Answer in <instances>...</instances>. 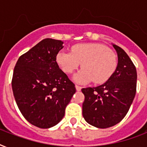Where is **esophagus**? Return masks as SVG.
<instances>
[{
	"label": "esophagus",
	"mask_w": 147,
	"mask_h": 147,
	"mask_svg": "<svg viewBox=\"0 0 147 147\" xmlns=\"http://www.w3.org/2000/svg\"><path fill=\"white\" fill-rule=\"evenodd\" d=\"M76 88L77 91H81V89H82V87L81 86H79V85H76Z\"/></svg>",
	"instance_id": "1"
}]
</instances>
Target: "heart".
I'll use <instances>...</instances> for the list:
<instances>
[{"instance_id":"b5f03b06","label":"heart","mask_w":147,"mask_h":147,"mask_svg":"<svg viewBox=\"0 0 147 147\" xmlns=\"http://www.w3.org/2000/svg\"><path fill=\"white\" fill-rule=\"evenodd\" d=\"M71 53L60 51L56 55V62L66 74H72L82 63L81 70L75 76L79 83L95 84L107 82L117 67L115 53L100 43H82L71 47Z\"/></svg>"}]
</instances>
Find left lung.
Segmentation results:
<instances>
[{"mask_svg": "<svg viewBox=\"0 0 147 147\" xmlns=\"http://www.w3.org/2000/svg\"><path fill=\"white\" fill-rule=\"evenodd\" d=\"M118 63L113 75L101 85L85 88L83 117L91 125L107 128L121 122L132 104L137 92V69L125 51L117 45Z\"/></svg>", "mask_w": 147, "mask_h": 147, "instance_id": "1", "label": "left lung"}]
</instances>
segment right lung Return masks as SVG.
<instances>
[{
	"label": "right lung",
	"instance_id": "obj_1",
	"mask_svg": "<svg viewBox=\"0 0 147 147\" xmlns=\"http://www.w3.org/2000/svg\"><path fill=\"white\" fill-rule=\"evenodd\" d=\"M62 44L44 39L20 55L14 67L11 85L16 103L24 118L37 127L56 125L76 92L56 62Z\"/></svg>",
	"mask_w": 147,
	"mask_h": 147
}]
</instances>
